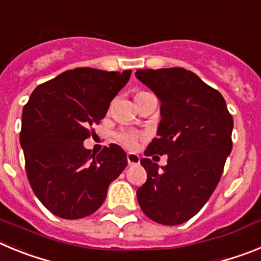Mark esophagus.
Wrapping results in <instances>:
<instances>
[{
    "label": "esophagus",
    "mask_w": 261,
    "mask_h": 261,
    "mask_svg": "<svg viewBox=\"0 0 261 261\" xmlns=\"http://www.w3.org/2000/svg\"><path fill=\"white\" fill-rule=\"evenodd\" d=\"M126 161H128L129 166L138 165V163H140V155H137V154L135 153H129L128 155H126Z\"/></svg>",
    "instance_id": "34e87169"
}]
</instances>
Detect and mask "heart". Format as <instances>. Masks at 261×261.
<instances>
[{
	"instance_id": "1",
	"label": "heart",
	"mask_w": 261,
	"mask_h": 261,
	"mask_svg": "<svg viewBox=\"0 0 261 261\" xmlns=\"http://www.w3.org/2000/svg\"><path fill=\"white\" fill-rule=\"evenodd\" d=\"M142 93H138L137 95ZM142 137V135L137 132H132V130H120V132L116 133V140L120 142V144L123 145V146L128 147V149H135L136 145H137L138 140Z\"/></svg>"
}]
</instances>
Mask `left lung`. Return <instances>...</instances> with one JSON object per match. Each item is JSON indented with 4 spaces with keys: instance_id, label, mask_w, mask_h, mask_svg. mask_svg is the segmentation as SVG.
<instances>
[{
    "instance_id": "left-lung-1",
    "label": "left lung",
    "mask_w": 261,
    "mask_h": 261,
    "mask_svg": "<svg viewBox=\"0 0 261 261\" xmlns=\"http://www.w3.org/2000/svg\"><path fill=\"white\" fill-rule=\"evenodd\" d=\"M136 77L161 100V123L140 162L147 179L137 190L142 212L154 222L180 225L199 213L216 190L232 149V116L225 99L191 70L140 69ZM168 154L162 170L151 162Z\"/></svg>"
}]
</instances>
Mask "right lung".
I'll return each instance as SVG.
<instances>
[{
  "label": "right lung",
  "instance_id": "add662e5",
  "mask_svg": "<svg viewBox=\"0 0 261 261\" xmlns=\"http://www.w3.org/2000/svg\"><path fill=\"white\" fill-rule=\"evenodd\" d=\"M132 70H66L32 91L22 112L19 141L30 186L55 216L78 220L106 200L108 186L126 167V154L111 144L99 154L84 146L90 128L107 114Z\"/></svg>",
  "mask_w": 261,
  "mask_h": 261
}]
</instances>
